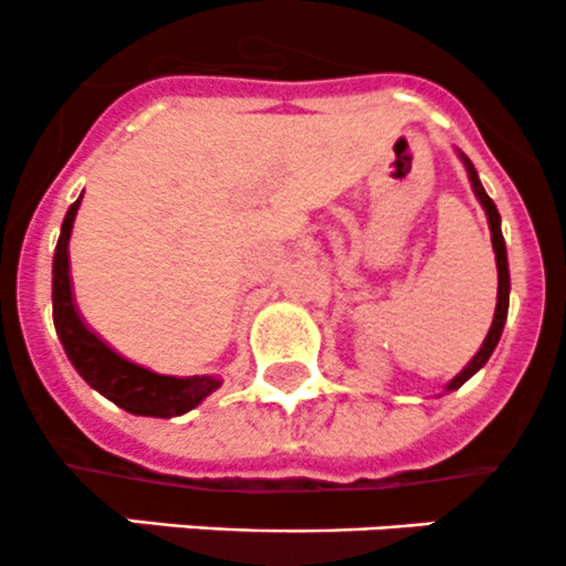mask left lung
Returning a JSON list of instances; mask_svg holds the SVG:
<instances>
[{
  "instance_id": "1",
  "label": "left lung",
  "mask_w": 566,
  "mask_h": 566,
  "mask_svg": "<svg viewBox=\"0 0 566 566\" xmlns=\"http://www.w3.org/2000/svg\"><path fill=\"white\" fill-rule=\"evenodd\" d=\"M457 154H460L462 165H465V170H468V181H471V187H473L475 198H479L481 209H484V214H486V222H490L492 250H495V266H497V305H495V316H492V327H490V333H486L484 344H481V349L475 352L473 360L468 363V366L462 368V371L457 374V377L451 379L449 385H446V394H449V390L462 388V385H465L468 379H471L475 371H481V368L486 366V360H490V355H492V352H495L497 340H501L503 324H506V313H509V289H512V285H509V259H506V242H503V233H501V214H497L495 203H492V198H490V195L484 192V187H481L479 172H475L473 161L468 159V156L462 154V150H457Z\"/></svg>"
}]
</instances>
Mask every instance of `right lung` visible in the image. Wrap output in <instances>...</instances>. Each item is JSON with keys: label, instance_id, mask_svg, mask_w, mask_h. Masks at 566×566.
<instances>
[{"label": "right lung", "instance_id": "right-lung-1", "mask_svg": "<svg viewBox=\"0 0 566 566\" xmlns=\"http://www.w3.org/2000/svg\"><path fill=\"white\" fill-rule=\"evenodd\" d=\"M80 203L82 198L71 203L69 214H65L52 264L54 329H57V338L63 344L65 355H69L71 366L80 371V377L93 390H98L112 405L123 407L132 416L176 418L195 410L206 396H211L220 388V377H214V374H203V377H167V374H156L150 368L137 366V363L117 355L115 349H109L82 322L74 302V289H71L69 261V242Z\"/></svg>", "mask_w": 566, "mask_h": 566}]
</instances>
